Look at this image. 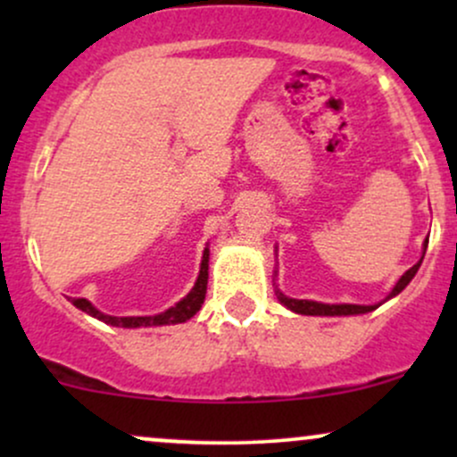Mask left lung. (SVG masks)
I'll return each mask as SVG.
<instances>
[{"mask_svg":"<svg viewBox=\"0 0 457 457\" xmlns=\"http://www.w3.org/2000/svg\"><path fill=\"white\" fill-rule=\"evenodd\" d=\"M426 246H428V240H426V245H423V255H426ZM421 262H423V258L419 260L412 269H408L406 272H403L402 279L395 283V287H393L389 298L400 295L403 287L412 281V277L417 275ZM277 298H279V301L287 309H292V312H296V313H303V316H354V313H367V312H371V309L378 307V305H324V303L296 301V298H287L286 295H281V292H277Z\"/></svg>","mask_w":457,"mask_h":457,"instance_id":"8db88e82","label":"left lung"}]
</instances>
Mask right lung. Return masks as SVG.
Here are the masks:
<instances>
[{"mask_svg":"<svg viewBox=\"0 0 457 457\" xmlns=\"http://www.w3.org/2000/svg\"><path fill=\"white\" fill-rule=\"evenodd\" d=\"M208 249H204L202 258V269H199V277L188 295L182 298L180 303H176L174 307H170L167 312L156 313V316H139V318H115V316H104L98 312L96 307H92L90 301L86 298H71V303L81 312L90 313V316L103 320V322L112 324V327H124V328H137V327H162V324H178L187 322L188 318H193L202 307L204 298H206V286H208Z\"/></svg>","mask_w":457,"mask_h":457,"instance_id":"add662e5","label":"right lung"}]
</instances>
